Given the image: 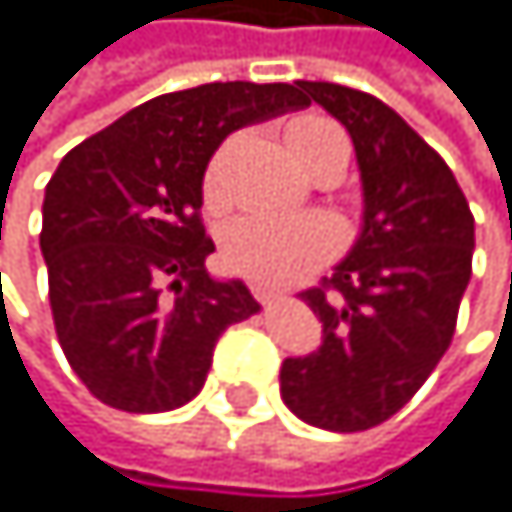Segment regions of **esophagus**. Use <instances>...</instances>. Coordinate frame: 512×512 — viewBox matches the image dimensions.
Here are the masks:
<instances>
[{
	"instance_id": "1",
	"label": "esophagus",
	"mask_w": 512,
	"mask_h": 512,
	"mask_svg": "<svg viewBox=\"0 0 512 512\" xmlns=\"http://www.w3.org/2000/svg\"><path fill=\"white\" fill-rule=\"evenodd\" d=\"M254 296H258V302H261V306H277V302H283V293H277V290H261V286H258V290H254Z\"/></svg>"
}]
</instances>
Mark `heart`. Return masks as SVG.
I'll use <instances>...</instances> for the list:
<instances>
[{"label":"heart","mask_w":512,"mask_h":512,"mask_svg":"<svg viewBox=\"0 0 512 512\" xmlns=\"http://www.w3.org/2000/svg\"><path fill=\"white\" fill-rule=\"evenodd\" d=\"M283 143L296 165L309 178L321 181L328 175L341 178L347 165V139L337 123L321 114L293 117L283 127ZM229 146H222L203 171V206L210 213L226 210V187H222V165ZM337 251V232L325 219L267 222L242 219L222 235V264L235 277H245L258 286H290L312 270L328 264Z\"/></svg>","instance_id":"b5f03b06"}]
</instances>
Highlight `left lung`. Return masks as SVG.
<instances>
[{
  "label": "left lung",
  "mask_w": 512,
  "mask_h": 512,
  "mask_svg": "<svg viewBox=\"0 0 512 512\" xmlns=\"http://www.w3.org/2000/svg\"><path fill=\"white\" fill-rule=\"evenodd\" d=\"M347 127L363 178V232L299 299L325 341L280 369L299 420L334 433L398 414L443 360L472 277L475 216L456 175L389 104L334 82H299Z\"/></svg>",
  "instance_id": "8db88e82"
}]
</instances>
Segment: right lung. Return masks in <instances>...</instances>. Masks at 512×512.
Listing matches in <instances>:
<instances>
[{"mask_svg":"<svg viewBox=\"0 0 512 512\" xmlns=\"http://www.w3.org/2000/svg\"><path fill=\"white\" fill-rule=\"evenodd\" d=\"M306 104L286 82H210L139 104L66 152L40 251L56 337L98 401L130 414L187 405L219 334L261 312L242 280L206 274L203 171L232 130Z\"/></svg>","mask_w":512,"mask_h":512,"instance_id":"add662e5","label":"right lung"}]
</instances>
